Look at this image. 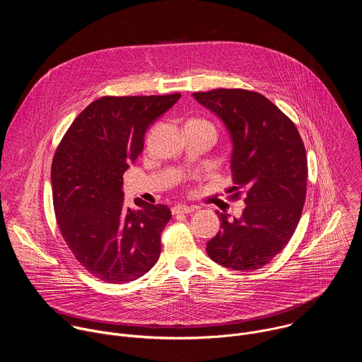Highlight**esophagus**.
I'll return each instance as SVG.
<instances>
[{"mask_svg":"<svg viewBox=\"0 0 362 362\" xmlns=\"http://www.w3.org/2000/svg\"><path fill=\"white\" fill-rule=\"evenodd\" d=\"M194 206H187V204H176V206H173L172 208V214L175 215V216H177V215H186V214H192V212H194Z\"/></svg>","mask_w":362,"mask_h":362,"instance_id":"obj_1","label":"esophagus"}]
</instances>
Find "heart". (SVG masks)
I'll list each match as a JSON object with an SVG mask.
<instances>
[{"label":"heart","instance_id":"obj_1","mask_svg":"<svg viewBox=\"0 0 362 362\" xmlns=\"http://www.w3.org/2000/svg\"><path fill=\"white\" fill-rule=\"evenodd\" d=\"M187 123H192V124L200 126V127H206V129H211V130H214V132L216 133L214 124H212L211 122H208V120H204V119H193V120H190V122H187Z\"/></svg>","mask_w":362,"mask_h":362}]
</instances>
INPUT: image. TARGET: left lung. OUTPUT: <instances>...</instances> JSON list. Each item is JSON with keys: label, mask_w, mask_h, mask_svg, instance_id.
Masks as SVG:
<instances>
[{"label": "left lung", "mask_w": 362, "mask_h": 362, "mask_svg": "<svg viewBox=\"0 0 362 362\" xmlns=\"http://www.w3.org/2000/svg\"><path fill=\"white\" fill-rule=\"evenodd\" d=\"M202 106L226 124L232 143V200L246 203L240 219L219 214L221 230L206 243L216 264L255 271L292 238L306 197L308 160L295 123L265 95L243 88L196 91Z\"/></svg>", "instance_id": "left-lung-1"}]
</instances>
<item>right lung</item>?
<instances>
[{"label": "right lung", "instance_id": "1", "mask_svg": "<svg viewBox=\"0 0 362 362\" xmlns=\"http://www.w3.org/2000/svg\"><path fill=\"white\" fill-rule=\"evenodd\" d=\"M179 98L180 93L101 97L76 117L54 153L57 225L80 265L100 281L132 282L159 259L170 209L140 200L129 208L122 186L148 126Z\"/></svg>", "mask_w": 362, "mask_h": 362}]
</instances>
